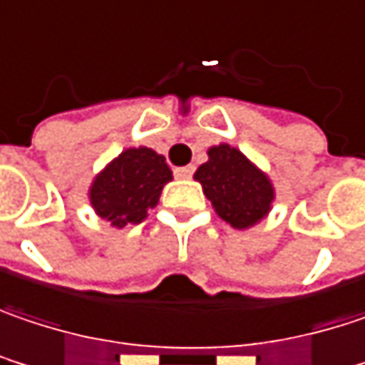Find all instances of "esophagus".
Segmentation results:
<instances>
[{
  "label": "esophagus",
  "mask_w": 365,
  "mask_h": 365,
  "mask_svg": "<svg viewBox=\"0 0 365 365\" xmlns=\"http://www.w3.org/2000/svg\"><path fill=\"white\" fill-rule=\"evenodd\" d=\"M173 173H175V178H180V180H190V178L194 175V167H192V165H187V167H178Z\"/></svg>",
  "instance_id": "1"
}]
</instances>
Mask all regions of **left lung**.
Here are the masks:
<instances>
[{
	"instance_id": "left-lung-1",
	"label": "left lung",
	"mask_w": 365,
	"mask_h": 365,
	"mask_svg": "<svg viewBox=\"0 0 365 365\" xmlns=\"http://www.w3.org/2000/svg\"><path fill=\"white\" fill-rule=\"evenodd\" d=\"M194 178L202 183L217 215L235 229H247L262 221L274 198L267 175L229 144L212 146L208 161L198 167Z\"/></svg>"
}]
</instances>
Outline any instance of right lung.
I'll return each mask as SVG.
<instances>
[{
    "mask_svg": "<svg viewBox=\"0 0 365 365\" xmlns=\"http://www.w3.org/2000/svg\"><path fill=\"white\" fill-rule=\"evenodd\" d=\"M171 178L163 155L146 146L128 148L95 178L91 204L113 227L138 225L157 206L163 185Z\"/></svg>",
    "mask_w": 365,
    "mask_h": 365,
    "instance_id": "add662e5",
    "label": "right lung"
}]
</instances>
